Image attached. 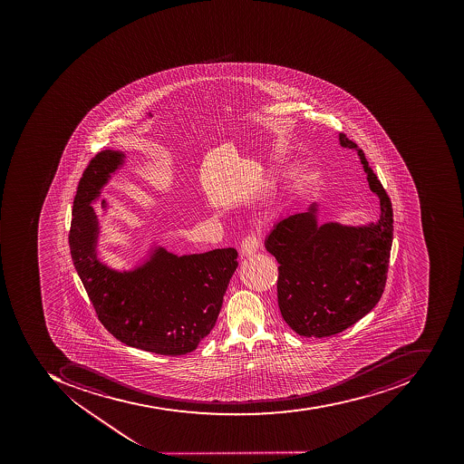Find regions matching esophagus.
Wrapping results in <instances>:
<instances>
[{"mask_svg":"<svg viewBox=\"0 0 464 464\" xmlns=\"http://www.w3.org/2000/svg\"><path fill=\"white\" fill-rule=\"evenodd\" d=\"M258 246H260L258 237H256V234H248V236L244 237L243 241H241L240 251L243 256H251V254L258 250Z\"/></svg>","mask_w":464,"mask_h":464,"instance_id":"1","label":"esophagus"}]
</instances>
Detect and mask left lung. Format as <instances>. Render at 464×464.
Here are the masks:
<instances>
[{
  "mask_svg": "<svg viewBox=\"0 0 464 464\" xmlns=\"http://www.w3.org/2000/svg\"><path fill=\"white\" fill-rule=\"evenodd\" d=\"M343 148L358 151L369 188L381 200V218L363 227L318 226L316 204L306 213L281 218L266 240L278 266V306L298 335L325 338L345 331L379 303L388 278L393 210L365 153L345 133Z\"/></svg>",
  "mask_w": 464,
  "mask_h": 464,
  "instance_id": "obj_1",
  "label": "left lung"
}]
</instances>
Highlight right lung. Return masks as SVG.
Masks as SVG:
<instances>
[{"label": "right lung", "mask_w": 464, "mask_h": 464, "mask_svg": "<svg viewBox=\"0 0 464 464\" xmlns=\"http://www.w3.org/2000/svg\"><path fill=\"white\" fill-rule=\"evenodd\" d=\"M123 158L122 151H99L79 180L70 230L73 266L99 321L116 339L158 355H184L216 325L238 253L218 248L178 256L159 246L128 273L99 263L98 220L89 203Z\"/></svg>", "instance_id": "add662e5"}]
</instances>
